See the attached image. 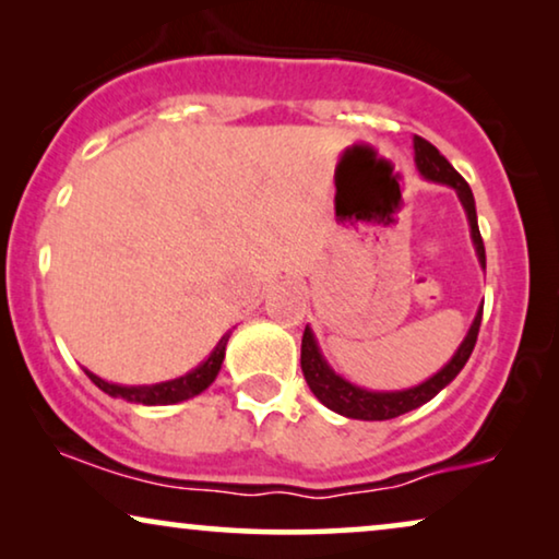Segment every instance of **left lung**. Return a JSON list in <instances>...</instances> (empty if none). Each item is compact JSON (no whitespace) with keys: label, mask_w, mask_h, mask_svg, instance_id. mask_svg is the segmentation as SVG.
I'll return each mask as SVG.
<instances>
[{"label":"left lung","mask_w":559,"mask_h":559,"mask_svg":"<svg viewBox=\"0 0 559 559\" xmlns=\"http://www.w3.org/2000/svg\"><path fill=\"white\" fill-rule=\"evenodd\" d=\"M412 144H415V165H417L419 175H423L425 180H432V182H440V186L453 188L457 193V201H461L465 216H468L471 239H473V247H476L478 264H480V270H486V249H484V239H480V231H478L476 201H473L471 186L455 173V167L440 155L438 147H432L430 142L423 140V136H415ZM480 316H484V305L476 310V318H473L468 333H465V338L461 346H457L453 358H450V361L442 366L438 373H432V377L425 379L423 384L409 386V389H394V392H373V389L356 386V384H350L348 379H343L341 373L325 361V356L320 354L318 338H316V333H312V328L305 325L302 354H300L305 381H308L310 392L316 394L328 409L338 412V415H343V417L366 419V423H373V419H394V417L404 415V412L423 407V404L430 402L435 394L442 392V389H445L450 381L461 373L465 361H468L473 354V346H476Z\"/></svg>","instance_id":"left-lung-1"}]
</instances>
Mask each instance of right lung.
Instances as JSON below:
<instances>
[{"instance_id":"add662e5","label":"right lung","mask_w":559,"mask_h":559,"mask_svg":"<svg viewBox=\"0 0 559 559\" xmlns=\"http://www.w3.org/2000/svg\"><path fill=\"white\" fill-rule=\"evenodd\" d=\"M228 335H231V333H226L224 338L216 343V348L211 350L209 358L198 364L193 371L182 373V377H178V379L159 381V384H142V386L111 384V381L96 377L94 371H88V369H83V371L88 373V379L94 381V384L102 389V392H106L109 396H117V400H124V402H132V404H147V407H155V404L186 402V400H190V396L205 392V389H209L213 381H216L218 371H221V364H224V356H226Z\"/></svg>"}]
</instances>
